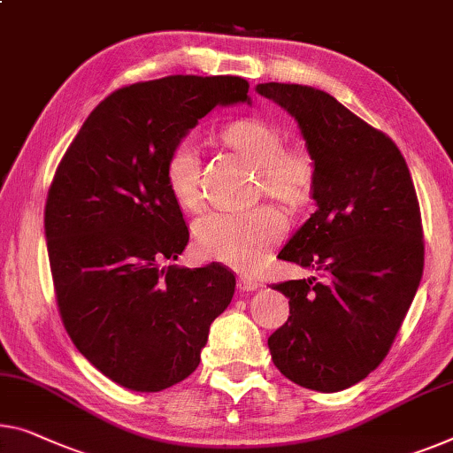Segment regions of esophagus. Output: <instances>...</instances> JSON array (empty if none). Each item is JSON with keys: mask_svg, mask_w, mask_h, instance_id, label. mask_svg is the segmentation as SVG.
Here are the masks:
<instances>
[{"mask_svg": "<svg viewBox=\"0 0 453 453\" xmlns=\"http://www.w3.org/2000/svg\"><path fill=\"white\" fill-rule=\"evenodd\" d=\"M238 287H240V291H256V288H260L262 287V282L258 280V279H252V276H240L238 279Z\"/></svg>", "mask_w": 453, "mask_h": 453, "instance_id": "obj_1", "label": "esophagus"}]
</instances>
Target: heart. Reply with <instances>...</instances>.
<instances>
[{"mask_svg":"<svg viewBox=\"0 0 453 453\" xmlns=\"http://www.w3.org/2000/svg\"><path fill=\"white\" fill-rule=\"evenodd\" d=\"M221 140L244 157L258 173L262 191L287 205H303L311 197L315 165L303 148H285L279 127L268 121L244 118L227 124ZM166 185L179 205H199L201 157L193 142L183 140L168 152ZM287 218L273 205L248 211H207L195 221L193 235L207 258L238 270H254L285 235Z\"/></svg>","mask_w":453,"mask_h":453,"instance_id":"1","label":"heart"}]
</instances>
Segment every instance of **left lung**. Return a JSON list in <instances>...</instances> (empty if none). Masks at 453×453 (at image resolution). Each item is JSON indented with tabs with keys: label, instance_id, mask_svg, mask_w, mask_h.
I'll return each mask as SVG.
<instances>
[{
	"label": "left lung",
	"instance_id": "left-lung-1",
	"mask_svg": "<svg viewBox=\"0 0 453 453\" xmlns=\"http://www.w3.org/2000/svg\"><path fill=\"white\" fill-rule=\"evenodd\" d=\"M291 113L315 165L311 213L279 258L319 273L273 288L291 315L268 337L274 366L299 387L337 393L384 360L423 274L419 201L387 134L307 85L260 83Z\"/></svg>",
	"mask_w": 453,
	"mask_h": 453
}]
</instances>
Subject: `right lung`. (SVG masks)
<instances>
[{"label": "right lung", "instance_id": "add662e5", "mask_svg": "<svg viewBox=\"0 0 453 453\" xmlns=\"http://www.w3.org/2000/svg\"><path fill=\"white\" fill-rule=\"evenodd\" d=\"M248 104L240 77L171 75L113 91L54 174L44 234L66 334L101 374L158 393L199 366L232 303L221 265L183 268L188 229L166 185L168 152L218 105Z\"/></svg>", "mask_w": 453, "mask_h": 453}]
</instances>
